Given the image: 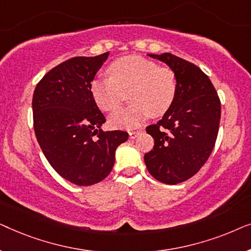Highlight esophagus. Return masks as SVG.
I'll return each mask as SVG.
<instances>
[{
    "instance_id": "1",
    "label": "esophagus",
    "mask_w": 251,
    "mask_h": 251,
    "mask_svg": "<svg viewBox=\"0 0 251 251\" xmlns=\"http://www.w3.org/2000/svg\"><path fill=\"white\" fill-rule=\"evenodd\" d=\"M138 133H139V131H130L129 132V137L131 139H135L136 137H137V135H138Z\"/></svg>"
}]
</instances>
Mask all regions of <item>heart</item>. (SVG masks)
<instances>
[{
    "label": "heart",
    "instance_id": "heart-1",
    "mask_svg": "<svg viewBox=\"0 0 251 251\" xmlns=\"http://www.w3.org/2000/svg\"><path fill=\"white\" fill-rule=\"evenodd\" d=\"M108 73L111 77H97L91 82L90 92L98 107L105 112L114 111L128 91L132 102L109 116L114 128L133 129L151 114L163 115L176 99L178 82L174 71L159 67L153 60L126 56L113 61Z\"/></svg>",
    "mask_w": 251,
    "mask_h": 251
}]
</instances>
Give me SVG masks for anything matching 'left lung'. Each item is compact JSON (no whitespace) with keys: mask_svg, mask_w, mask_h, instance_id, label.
<instances>
[{"mask_svg":"<svg viewBox=\"0 0 251 251\" xmlns=\"http://www.w3.org/2000/svg\"><path fill=\"white\" fill-rule=\"evenodd\" d=\"M149 56L174 71L178 90L169 111L146 128L154 147L144 161L155 179L175 185L194 176L210 156L218 135L221 101L210 78L194 64L167 52Z\"/></svg>","mask_w":251,"mask_h":251,"instance_id":"8db88e82","label":"left lung"}]
</instances>
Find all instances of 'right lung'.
<instances>
[{
  "label": "right lung",
  "mask_w": 251,
  "mask_h": 251,
  "mask_svg": "<svg viewBox=\"0 0 251 251\" xmlns=\"http://www.w3.org/2000/svg\"><path fill=\"white\" fill-rule=\"evenodd\" d=\"M108 54L71 58L48 72L34 90V130L41 150L61 177L78 186L105 179L116 149L128 139L126 131H101L106 119L90 92Z\"/></svg>",
  "instance_id": "add662e5"
}]
</instances>
